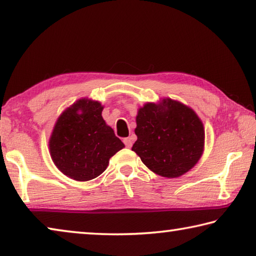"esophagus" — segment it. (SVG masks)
Returning <instances> with one entry per match:
<instances>
[{
    "mask_svg": "<svg viewBox=\"0 0 256 256\" xmlns=\"http://www.w3.org/2000/svg\"><path fill=\"white\" fill-rule=\"evenodd\" d=\"M123 142H124V144H125V146H126V148H131V146H132V138H125Z\"/></svg>",
    "mask_w": 256,
    "mask_h": 256,
    "instance_id": "1",
    "label": "esophagus"
}]
</instances>
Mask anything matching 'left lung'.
<instances>
[{"instance_id": "1", "label": "left lung", "mask_w": 256, "mask_h": 256, "mask_svg": "<svg viewBox=\"0 0 256 256\" xmlns=\"http://www.w3.org/2000/svg\"><path fill=\"white\" fill-rule=\"evenodd\" d=\"M132 150L150 170L167 178L196 166L204 148V128L192 108L170 98L138 110Z\"/></svg>"}]
</instances>
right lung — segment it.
Masks as SVG:
<instances>
[{"label":"right lung","instance_id":"add662e5","mask_svg":"<svg viewBox=\"0 0 256 256\" xmlns=\"http://www.w3.org/2000/svg\"><path fill=\"white\" fill-rule=\"evenodd\" d=\"M99 102L82 98L62 112L50 138L55 166L70 178L94 180L108 166L110 159L124 148L102 116Z\"/></svg>","mask_w":256,"mask_h":256}]
</instances>
